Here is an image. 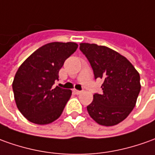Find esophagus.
I'll return each instance as SVG.
<instances>
[{
	"mask_svg": "<svg viewBox=\"0 0 155 155\" xmlns=\"http://www.w3.org/2000/svg\"><path fill=\"white\" fill-rule=\"evenodd\" d=\"M73 93H74V94H82V91L77 90V89H73Z\"/></svg>",
	"mask_w": 155,
	"mask_h": 155,
	"instance_id": "34e87169",
	"label": "esophagus"
}]
</instances>
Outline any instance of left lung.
<instances>
[{"label":"left lung","instance_id":"8db88e82","mask_svg":"<svg viewBox=\"0 0 155 155\" xmlns=\"http://www.w3.org/2000/svg\"><path fill=\"white\" fill-rule=\"evenodd\" d=\"M80 51L88 60L95 79L104 80L103 93L94 94L87 106L89 116L105 127L120 123L136 105L141 89L138 71L125 56L108 47L81 43Z\"/></svg>","mask_w":155,"mask_h":155}]
</instances>
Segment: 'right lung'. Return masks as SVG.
Segmentation results:
<instances>
[{
  "label": "right lung",
  "instance_id": "right-lung-1",
  "mask_svg": "<svg viewBox=\"0 0 155 155\" xmlns=\"http://www.w3.org/2000/svg\"><path fill=\"white\" fill-rule=\"evenodd\" d=\"M74 42H52L35 51L19 67L12 82L14 99L27 120L38 125L58 119L71 95L70 89L53 87L65 61L78 48Z\"/></svg>",
  "mask_w": 155,
  "mask_h": 155
}]
</instances>
